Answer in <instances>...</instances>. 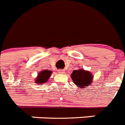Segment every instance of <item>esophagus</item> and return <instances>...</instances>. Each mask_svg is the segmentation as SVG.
<instances>
[{
	"instance_id": "obj_1",
	"label": "esophagus",
	"mask_w": 125,
	"mask_h": 125,
	"mask_svg": "<svg viewBox=\"0 0 125 125\" xmlns=\"http://www.w3.org/2000/svg\"><path fill=\"white\" fill-rule=\"evenodd\" d=\"M58 73H61V74L64 73V70H59Z\"/></svg>"
}]
</instances>
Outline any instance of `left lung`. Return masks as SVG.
<instances>
[{"label": "left lung", "mask_w": 125, "mask_h": 125, "mask_svg": "<svg viewBox=\"0 0 125 125\" xmlns=\"http://www.w3.org/2000/svg\"><path fill=\"white\" fill-rule=\"evenodd\" d=\"M71 77L74 83L80 88H83V87L90 85L93 79L92 74L88 71H85L83 69L74 70L71 75Z\"/></svg>", "instance_id": "obj_1"}]
</instances>
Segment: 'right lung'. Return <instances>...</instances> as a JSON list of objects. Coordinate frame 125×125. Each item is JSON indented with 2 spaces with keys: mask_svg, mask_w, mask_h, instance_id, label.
Returning a JSON list of instances; mask_svg holds the SVG:
<instances>
[{
  "mask_svg": "<svg viewBox=\"0 0 125 125\" xmlns=\"http://www.w3.org/2000/svg\"><path fill=\"white\" fill-rule=\"evenodd\" d=\"M52 74V72L50 70H43L38 74V77L36 78L35 82L39 84L44 83L48 80L49 77Z\"/></svg>",
  "mask_w": 125,
  "mask_h": 125,
  "instance_id": "1",
  "label": "right lung"
}]
</instances>
